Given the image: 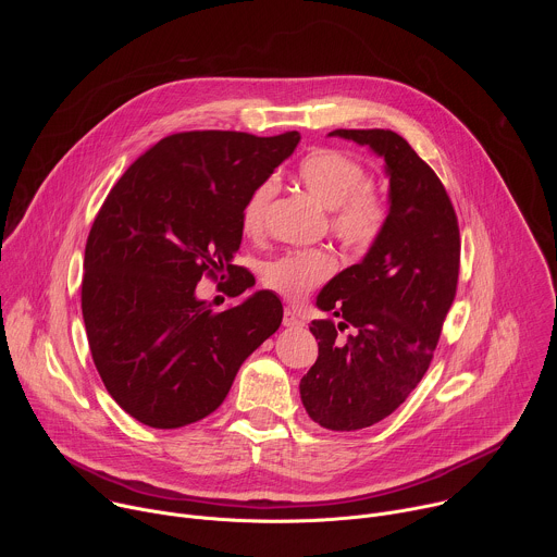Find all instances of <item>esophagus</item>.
Instances as JSON below:
<instances>
[{
    "label": "esophagus",
    "instance_id": "34e87169",
    "mask_svg": "<svg viewBox=\"0 0 557 557\" xmlns=\"http://www.w3.org/2000/svg\"><path fill=\"white\" fill-rule=\"evenodd\" d=\"M282 324H284L286 329H299L304 322L299 320L297 312H295L293 308H286V310H284V317H282Z\"/></svg>",
    "mask_w": 557,
    "mask_h": 557
}]
</instances>
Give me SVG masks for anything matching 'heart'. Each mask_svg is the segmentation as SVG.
I'll return each mask as SVG.
<instances>
[{"label":"heart","mask_w":557,"mask_h":557,"mask_svg":"<svg viewBox=\"0 0 557 557\" xmlns=\"http://www.w3.org/2000/svg\"><path fill=\"white\" fill-rule=\"evenodd\" d=\"M295 178L322 207L329 209V226L337 240L352 253H366L374 247L387 222V205L370 185L368 168L357 156L320 147L297 163ZM273 196L271 183H260L243 205L240 228L245 235H260L267 207ZM335 273V258L329 251H290L262 269L269 288L286 299H301L312 288L322 286Z\"/></svg>","instance_id":"1"}]
</instances>
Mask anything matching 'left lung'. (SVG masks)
<instances>
[{"label": "left lung", "mask_w": 557, "mask_h": 557, "mask_svg": "<svg viewBox=\"0 0 557 557\" xmlns=\"http://www.w3.org/2000/svg\"><path fill=\"white\" fill-rule=\"evenodd\" d=\"M331 136L370 145L385 158L389 176L381 237L317 297L339 322L310 324L320 357L299 381L314 423L352 432L389 417L428 372L456 297L460 233L441 178L404 136L392 129H335Z\"/></svg>", "instance_id": "obj_1"}]
</instances>
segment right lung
<instances>
[{
	"label": "right lung",
	"instance_id": "obj_1",
	"mask_svg": "<svg viewBox=\"0 0 557 557\" xmlns=\"http://www.w3.org/2000/svg\"><path fill=\"white\" fill-rule=\"evenodd\" d=\"M297 143V132L170 134L101 205L86 245L84 322L106 389L143 425L176 430L209 417L243 361L280 329L275 293L213 312L196 284L226 273L231 297L256 284L233 264L240 211Z\"/></svg>",
	"mask_w": 557,
	"mask_h": 557
}]
</instances>
